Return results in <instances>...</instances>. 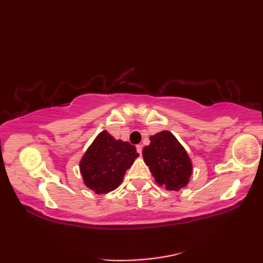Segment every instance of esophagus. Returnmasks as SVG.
Segmentation results:
<instances>
[{
  "mask_svg": "<svg viewBox=\"0 0 263 263\" xmlns=\"http://www.w3.org/2000/svg\"><path fill=\"white\" fill-rule=\"evenodd\" d=\"M137 152L141 155V153H142V146H141V144H138V146H137Z\"/></svg>",
  "mask_w": 263,
  "mask_h": 263,
  "instance_id": "34e87169",
  "label": "esophagus"
}]
</instances>
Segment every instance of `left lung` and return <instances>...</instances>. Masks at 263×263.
<instances>
[{"mask_svg":"<svg viewBox=\"0 0 263 263\" xmlns=\"http://www.w3.org/2000/svg\"><path fill=\"white\" fill-rule=\"evenodd\" d=\"M142 156L158 185L171 191L186 186L192 175V163L173 133L161 131L150 137V144L143 148Z\"/></svg>","mask_w":263,"mask_h":263,"instance_id":"1","label":"left lung"}]
</instances>
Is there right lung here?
<instances>
[{
  "label": "right lung",
  "instance_id": "obj_1",
  "mask_svg": "<svg viewBox=\"0 0 263 263\" xmlns=\"http://www.w3.org/2000/svg\"><path fill=\"white\" fill-rule=\"evenodd\" d=\"M138 156L130 142L116 140L107 131L100 132L80 161L83 182L97 194L113 191Z\"/></svg>",
  "mask_w": 263,
  "mask_h": 263
}]
</instances>
